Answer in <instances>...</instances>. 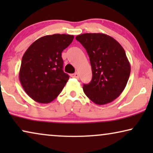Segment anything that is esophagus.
<instances>
[{
  "label": "esophagus",
  "mask_w": 153,
  "mask_h": 153,
  "mask_svg": "<svg viewBox=\"0 0 153 153\" xmlns=\"http://www.w3.org/2000/svg\"><path fill=\"white\" fill-rule=\"evenodd\" d=\"M71 76L74 77V78H76V79H79V74L78 72H76V73H74V74H71Z\"/></svg>",
  "instance_id": "1"
}]
</instances>
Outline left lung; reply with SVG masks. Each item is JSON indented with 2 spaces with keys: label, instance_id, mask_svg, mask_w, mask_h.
<instances>
[{
  "label": "left lung",
  "instance_id": "8db88e82",
  "mask_svg": "<svg viewBox=\"0 0 153 153\" xmlns=\"http://www.w3.org/2000/svg\"><path fill=\"white\" fill-rule=\"evenodd\" d=\"M76 39L86 50L92 68V80L83 86L85 95L98 105L113 102L124 91L130 75L124 49L104 33H84Z\"/></svg>",
  "mask_w": 153,
  "mask_h": 153
}]
</instances>
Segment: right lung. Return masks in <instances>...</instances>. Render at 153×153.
Masks as SVG:
<instances>
[{
	"mask_svg": "<svg viewBox=\"0 0 153 153\" xmlns=\"http://www.w3.org/2000/svg\"><path fill=\"white\" fill-rule=\"evenodd\" d=\"M74 35L53 34L35 40L22 57L19 80L30 98L49 103L62 91L69 75L62 70V52L72 43Z\"/></svg>",
	"mask_w": 153,
	"mask_h": 153,
	"instance_id": "right-lung-1",
	"label": "right lung"
}]
</instances>
